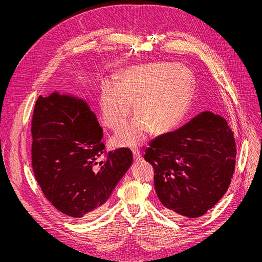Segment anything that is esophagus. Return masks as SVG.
<instances>
[{
  "mask_svg": "<svg viewBox=\"0 0 262 262\" xmlns=\"http://www.w3.org/2000/svg\"><path fill=\"white\" fill-rule=\"evenodd\" d=\"M133 157H134L135 161H140L142 159L141 154L138 149H133Z\"/></svg>",
  "mask_w": 262,
  "mask_h": 262,
  "instance_id": "1",
  "label": "esophagus"
}]
</instances>
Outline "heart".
<instances>
[{
    "label": "heart",
    "mask_w": 262,
    "mask_h": 262,
    "mask_svg": "<svg viewBox=\"0 0 262 262\" xmlns=\"http://www.w3.org/2000/svg\"><path fill=\"white\" fill-rule=\"evenodd\" d=\"M193 78L187 69L168 62L127 67L117 82L105 79L101 86L100 109L105 126L120 128L130 114L137 115L114 136L116 146L136 147L152 130L163 135L181 121L191 101Z\"/></svg>",
    "instance_id": "b5f03b06"
}]
</instances>
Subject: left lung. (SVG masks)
Instances as JSON below:
<instances>
[{"label": "left lung", "mask_w": 262, "mask_h": 262, "mask_svg": "<svg viewBox=\"0 0 262 262\" xmlns=\"http://www.w3.org/2000/svg\"><path fill=\"white\" fill-rule=\"evenodd\" d=\"M156 194L167 214L200 217L222 199L235 171L236 144L224 118L203 112L149 142Z\"/></svg>", "instance_id": "1"}]
</instances>
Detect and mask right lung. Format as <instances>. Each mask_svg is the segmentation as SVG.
Instances as JSON below:
<instances>
[{
	"instance_id": "right-lung-1",
	"label": "right lung",
	"mask_w": 262,
	"mask_h": 262,
	"mask_svg": "<svg viewBox=\"0 0 262 262\" xmlns=\"http://www.w3.org/2000/svg\"><path fill=\"white\" fill-rule=\"evenodd\" d=\"M32 167L55 208L75 219L98 214L133 163L129 148L103 160V129L87 102L72 94L39 96L32 121Z\"/></svg>"
}]
</instances>
